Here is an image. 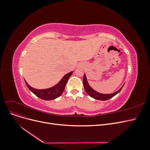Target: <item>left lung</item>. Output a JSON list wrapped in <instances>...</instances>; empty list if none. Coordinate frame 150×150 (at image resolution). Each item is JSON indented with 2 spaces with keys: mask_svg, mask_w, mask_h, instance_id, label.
Returning a JSON list of instances; mask_svg holds the SVG:
<instances>
[{
  "mask_svg": "<svg viewBox=\"0 0 150 150\" xmlns=\"http://www.w3.org/2000/svg\"><path fill=\"white\" fill-rule=\"evenodd\" d=\"M83 84H84V87L85 89L86 92L87 93V94L90 96L91 98L95 99H98V100H101V101H106L108 100V99H110L111 98H112L113 96H115V95H116L117 93H119L121 89L123 87V86L117 91L113 93H111V94H102L100 93L97 92L96 91H95L94 89H93L91 86H89L88 82V79L87 78H86V75L84 74V78H83Z\"/></svg>",
  "mask_w": 150,
  "mask_h": 150,
  "instance_id": "8db88e82",
  "label": "left lung"
}]
</instances>
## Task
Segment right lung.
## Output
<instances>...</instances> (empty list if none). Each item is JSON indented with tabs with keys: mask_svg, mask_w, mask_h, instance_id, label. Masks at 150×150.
Listing matches in <instances>:
<instances>
[{
	"mask_svg": "<svg viewBox=\"0 0 150 150\" xmlns=\"http://www.w3.org/2000/svg\"><path fill=\"white\" fill-rule=\"evenodd\" d=\"M73 73V71H71L69 73L66 74L63 76V78L60 80L59 82L56 84L55 86H52L51 88L47 89H38L34 88H32L28 84V83L25 81V83L28 86V88L32 93H33L35 95H36L39 98L44 99V100H52L55 99L61 96L62 93L64 92L65 86L67 84L68 79H69L71 75Z\"/></svg>",
	"mask_w": 150,
	"mask_h": 150,
	"instance_id": "right-lung-1",
	"label": "right lung"
}]
</instances>
